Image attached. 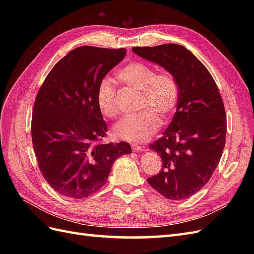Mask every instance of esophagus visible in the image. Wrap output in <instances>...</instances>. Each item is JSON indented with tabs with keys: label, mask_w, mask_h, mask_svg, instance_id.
Returning a JSON list of instances; mask_svg holds the SVG:
<instances>
[{
	"label": "esophagus",
	"mask_w": 254,
	"mask_h": 254,
	"mask_svg": "<svg viewBox=\"0 0 254 254\" xmlns=\"http://www.w3.org/2000/svg\"><path fill=\"white\" fill-rule=\"evenodd\" d=\"M131 148L133 151H142V150H145V147H143V146H140L137 144H132L131 145Z\"/></svg>",
	"instance_id": "1"
}]
</instances>
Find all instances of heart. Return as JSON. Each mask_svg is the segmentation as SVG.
I'll return each mask as SVG.
<instances>
[{
	"label": "heart",
	"instance_id": "b5f03b06",
	"mask_svg": "<svg viewBox=\"0 0 254 254\" xmlns=\"http://www.w3.org/2000/svg\"><path fill=\"white\" fill-rule=\"evenodd\" d=\"M118 77L127 86L141 91L140 113L127 115L113 126L119 139L141 143L149 139L160 125V117L170 118L178 103L179 89L174 76L167 72L159 73L143 63H131L119 71ZM97 106L105 117L115 118L119 108L115 103L113 80L106 78L97 90Z\"/></svg>",
	"mask_w": 254,
	"mask_h": 254
}]
</instances>
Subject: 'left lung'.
<instances>
[{
    "label": "left lung",
    "mask_w": 254,
    "mask_h": 254,
    "mask_svg": "<svg viewBox=\"0 0 254 254\" xmlns=\"http://www.w3.org/2000/svg\"><path fill=\"white\" fill-rule=\"evenodd\" d=\"M132 51L162 66L178 83L173 121L149 147L162 159V170L147 181L167 199L182 200L200 190L219 163L227 133L224 102L210 72L182 45L166 43Z\"/></svg>",
    "instance_id": "obj_1"
}]
</instances>
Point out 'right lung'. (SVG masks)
Segmentation results:
<instances>
[{"mask_svg": "<svg viewBox=\"0 0 254 254\" xmlns=\"http://www.w3.org/2000/svg\"><path fill=\"white\" fill-rule=\"evenodd\" d=\"M126 55L125 49H74L54 65L38 92L32 140L42 176L58 194L91 196L108 180L129 143L102 144L107 125L97 106L99 84Z\"/></svg>", "mask_w": 254, "mask_h": 254, "instance_id": "obj_1", "label": "right lung"}]
</instances>
